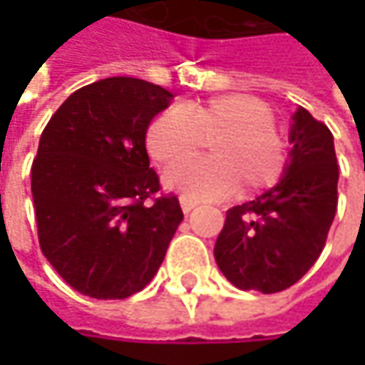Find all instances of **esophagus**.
I'll return each instance as SVG.
<instances>
[{
    "mask_svg": "<svg viewBox=\"0 0 365 365\" xmlns=\"http://www.w3.org/2000/svg\"><path fill=\"white\" fill-rule=\"evenodd\" d=\"M178 201H180V207H182V211H185V213H190V211L197 207V201H195V199H189V197H185V195H180V199H178Z\"/></svg>",
    "mask_w": 365,
    "mask_h": 365,
    "instance_id": "34e87169",
    "label": "esophagus"
}]
</instances>
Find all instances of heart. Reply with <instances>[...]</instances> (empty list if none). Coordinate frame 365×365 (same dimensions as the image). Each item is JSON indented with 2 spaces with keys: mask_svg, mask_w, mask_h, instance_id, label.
<instances>
[{
  "mask_svg": "<svg viewBox=\"0 0 365 365\" xmlns=\"http://www.w3.org/2000/svg\"><path fill=\"white\" fill-rule=\"evenodd\" d=\"M276 113L252 95H223L209 101L170 106L146 133L150 154L175 164L211 140L213 158L180 162L166 170L170 189L189 199H221L244 187L245 195L274 189L288 166V148L276 132Z\"/></svg>",
  "mask_w": 365,
  "mask_h": 365,
  "instance_id": "obj_1",
  "label": "heart"
}]
</instances>
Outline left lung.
Masks as SVG:
<instances>
[{
    "mask_svg": "<svg viewBox=\"0 0 365 365\" xmlns=\"http://www.w3.org/2000/svg\"><path fill=\"white\" fill-rule=\"evenodd\" d=\"M287 173L274 189L232 207L215 244L223 276L242 290L280 292L321 256L337 211L333 133L304 107L292 115Z\"/></svg>",
    "mask_w": 365,
    "mask_h": 365,
    "instance_id": "1",
    "label": "left lung"
}]
</instances>
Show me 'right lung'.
I'll return each instance as SVG.
<instances>
[{"label":"right lung","mask_w":365,"mask_h":365,"mask_svg":"<svg viewBox=\"0 0 365 365\" xmlns=\"http://www.w3.org/2000/svg\"><path fill=\"white\" fill-rule=\"evenodd\" d=\"M173 97L142 78H101L73 93L40 135L32 162L38 242L85 297L140 292L182 221L175 195L154 197L160 180L146 152L148 125Z\"/></svg>","instance_id":"right-lung-1"}]
</instances>
